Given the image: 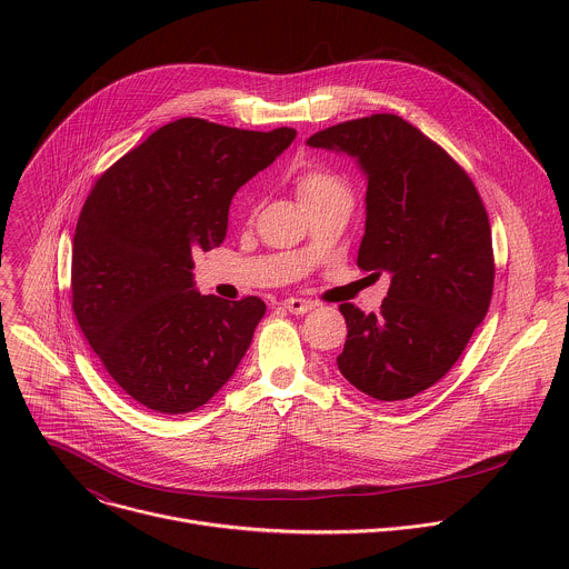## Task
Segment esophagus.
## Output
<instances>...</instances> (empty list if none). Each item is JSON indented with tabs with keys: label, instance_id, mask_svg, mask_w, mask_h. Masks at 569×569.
<instances>
[{
	"label": "esophagus",
	"instance_id": "1",
	"mask_svg": "<svg viewBox=\"0 0 569 569\" xmlns=\"http://www.w3.org/2000/svg\"><path fill=\"white\" fill-rule=\"evenodd\" d=\"M286 310H290V312H295V315H303V312H308V310H312V301H308V299H301V297H288V299H283V303H281Z\"/></svg>",
	"mask_w": 569,
	"mask_h": 569
}]
</instances>
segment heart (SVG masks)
Returning a JSON list of instances; mask_svg holds the SVG:
<instances>
[{"label":"heart","mask_w":569,"mask_h":569,"mask_svg":"<svg viewBox=\"0 0 569 569\" xmlns=\"http://www.w3.org/2000/svg\"><path fill=\"white\" fill-rule=\"evenodd\" d=\"M295 187L306 209L333 198H351L347 180L331 169H308L297 178Z\"/></svg>","instance_id":"heart-1"}]
</instances>
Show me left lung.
I'll list each match as a JSON object with an SVG mask.
<instances>
[{"instance_id": "1", "label": "left lung", "mask_w": 569, "mask_h": 569, "mask_svg": "<svg viewBox=\"0 0 569 569\" xmlns=\"http://www.w3.org/2000/svg\"><path fill=\"white\" fill-rule=\"evenodd\" d=\"M349 152L367 173L365 272L391 274L380 312L340 303L342 376L378 400L412 398L439 382L491 306V222L457 161L396 114L351 119L308 139Z\"/></svg>"}]
</instances>
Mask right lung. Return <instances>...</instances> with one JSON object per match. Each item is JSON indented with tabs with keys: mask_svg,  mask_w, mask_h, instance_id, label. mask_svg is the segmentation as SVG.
<instances>
[{
	"mask_svg": "<svg viewBox=\"0 0 569 569\" xmlns=\"http://www.w3.org/2000/svg\"><path fill=\"white\" fill-rule=\"evenodd\" d=\"M295 134L178 119L92 187L73 233L71 310L106 371L143 408L198 410L246 356L263 299L200 295L193 252L220 246L233 193Z\"/></svg>",
	"mask_w": 569,
	"mask_h": 569,
	"instance_id": "1",
	"label": "right lung"
}]
</instances>
